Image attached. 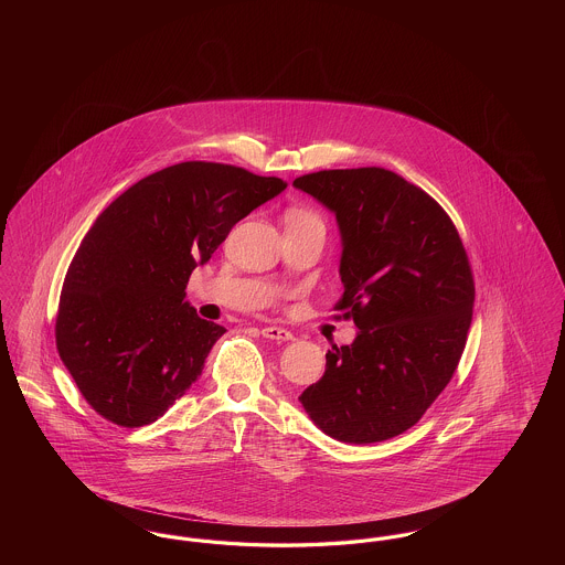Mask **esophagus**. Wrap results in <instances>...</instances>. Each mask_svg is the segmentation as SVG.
<instances>
[{
    "label": "esophagus",
    "instance_id": "34e87169",
    "mask_svg": "<svg viewBox=\"0 0 565 565\" xmlns=\"http://www.w3.org/2000/svg\"><path fill=\"white\" fill-rule=\"evenodd\" d=\"M260 332H263V337L273 339V341H292L295 339V334L290 330L279 328V326H265Z\"/></svg>",
    "mask_w": 565,
    "mask_h": 565
}]
</instances>
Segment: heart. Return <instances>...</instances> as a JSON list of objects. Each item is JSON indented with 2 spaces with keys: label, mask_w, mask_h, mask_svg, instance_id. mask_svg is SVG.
Segmentation results:
<instances>
[{
  "label": "heart",
  "mask_w": 565,
  "mask_h": 565,
  "mask_svg": "<svg viewBox=\"0 0 565 565\" xmlns=\"http://www.w3.org/2000/svg\"><path fill=\"white\" fill-rule=\"evenodd\" d=\"M286 224H322V217L309 207H292L286 214Z\"/></svg>",
  "instance_id": "1"
}]
</instances>
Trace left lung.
<instances>
[{"mask_svg":"<svg viewBox=\"0 0 565 565\" xmlns=\"http://www.w3.org/2000/svg\"><path fill=\"white\" fill-rule=\"evenodd\" d=\"M295 186L337 215L345 292L334 311L360 330L326 353L322 379L298 401L341 443L394 438L456 373L475 307L468 254L447 212L394 171L328 169Z\"/></svg>","mask_w":565,"mask_h":565,"instance_id":"left-lung-1","label":"left lung"}]
</instances>
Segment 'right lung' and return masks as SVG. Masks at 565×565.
<instances>
[{"instance_id": "right-lung-1", "label": "right lung", "mask_w": 565, "mask_h": 565, "mask_svg": "<svg viewBox=\"0 0 565 565\" xmlns=\"http://www.w3.org/2000/svg\"><path fill=\"white\" fill-rule=\"evenodd\" d=\"M288 184L222 162L171 164L95 220L67 269L56 350L84 401L122 428L157 422L226 332L190 307V273Z\"/></svg>"}]
</instances>
